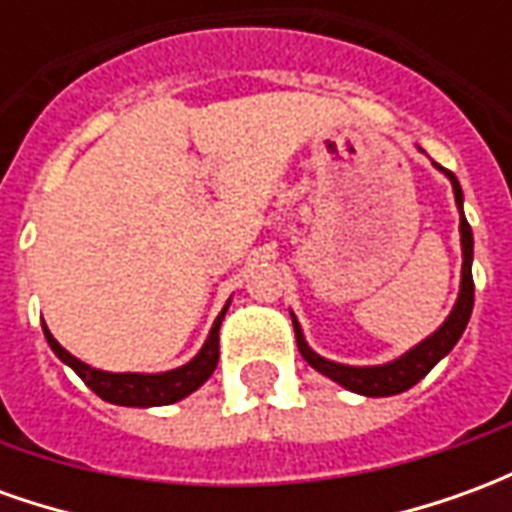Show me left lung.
Segmentation results:
<instances>
[{"mask_svg":"<svg viewBox=\"0 0 512 512\" xmlns=\"http://www.w3.org/2000/svg\"><path fill=\"white\" fill-rule=\"evenodd\" d=\"M444 169V167H439ZM447 178L452 180V191H455V202H458V211H461V246H463V274H461V293H458V301L452 307L450 318L441 323V329L436 334H430L428 340H422L417 348H411L406 356H400L389 365L378 367H348L337 365V362H329L312 351L310 345L304 343V334H301L299 321L293 318V329H296V345H299L301 356L310 362L318 373L329 376L337 384H343L345 389L351 392H359V395L367 397H386V395H400L411 386L417 384L419 378H425L433 370V365L439 362L441 356H447L452 351V345L461 340L463 329L469 323V315H472L474 307V279H472V255H474V238L472 227L463 216V191L458 178L452 175L450 169H444Z\"/></svg>","mask_w":512,"mask_h":512,"instance_id":"obj_1","label":"left lung"}]
</instances>
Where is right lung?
<instances>
[{
	"mask_svg": "<svg viewBox=\"0 0 512 512\" xmlns=\"http://www.w3.org/2000/svg\"><path fill=\"white\" fill-rule=\"evenodd\" d=\"M227 307L219 312V318L213 323L208 340L202 345V351L189 365L178 367V370H169V373H158V376H142V373H104V370H95V367L84 365L76 356H71L65 348H62L51 332L43 323V334L49 340L51 351L60 356L65 365H71L76 370V376L82 378L84 384L93 389L95 395L104 397L109 403H117V406H169L175 400H183L186 395H191L197 386H202L211 373L216 370V362H219V326H222V318Z\"/></svg>",
	"mask_w": 512,
	"mask_h": 512,
	"instance_id": "right-lung-1",
	"label": "right lung"
}]
</instances>
